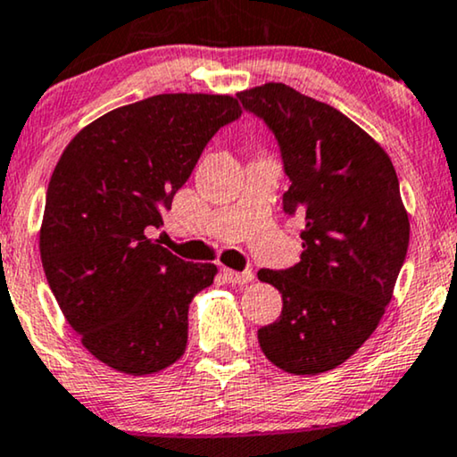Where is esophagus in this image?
<instances>
[{
  "label": "esophagus",
  "mask_w": 457,
  "mask_h": 457,
  "mask_svg": "<svg viewBox=\"0 0 457 457\" xmlns=\"http://www.w3.org/2000/svg\"><path fill=\"white\" fill-rule=\"evenodd\" d=\"M223 276H225V280L232 282V285H246V282L253 280V271L251 270L236 271V270L223 268Z\"/></svg>",
  "instance_id": "34e87169"
}]
</instances>
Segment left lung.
Listing matches in <instances>:
<instances>
[{
	"label": "left lung",
	"mask_w": 457,
	"mask_h": 457,
	"mask_svg": "<svg viewBox=\"0 0 457 457\" xmlns=\"http://www.w3.org/2000/svg\"><path fill=\"white\" fill-rule=\"evenodd\" d=\"M242 109L276 137L302 215L303 253L287 270H259L282 295L280 319L257 331L270 362L295 375L339 367L371 337L409 246V217L388 154L342 112L287 84L238 92Z\"/></svg>",
	"instance_id": "8db88e82"
}]
</instances>
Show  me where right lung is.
<instances>
[{
	"label": "right lung",
	"mask_w": 457,
	"mask_h": 457,
	"mask_svg": "<svg viewBox=\"0 0 457 457\" xmlns=\"http://www.w3.org/2000/svg\"><path fill=\"white\" fill-rule=\"evenodd\" d=\"M228 95H155L113 109L71 138L50 177L39 253L84 348L107 367L149 375L187 345V310L215 263L152 238L206 143L238 120Z\"/></svg>",
	"instance_id": "add662e5"
}]
</instances>
